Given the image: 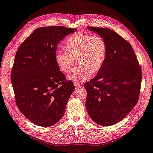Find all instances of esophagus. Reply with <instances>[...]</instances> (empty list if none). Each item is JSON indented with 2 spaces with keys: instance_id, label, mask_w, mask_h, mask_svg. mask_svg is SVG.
<instances>
[{
  "instance_id": "esophagus-1",
  "label": "esophagus",
  "mask_w": 153,
  "mask_h": 153,
  "mask_svg": "<svg viewBox=\"0 0 153 153\" xmlns=\"http://www.w3.org/2000/svg\"><path fill=\"white\" fill-rule=\"evenodd\" d=\"M74 85L76 86V88H81V84L80 83H78V82H74Z\"/></svg>"
}]
</instances>
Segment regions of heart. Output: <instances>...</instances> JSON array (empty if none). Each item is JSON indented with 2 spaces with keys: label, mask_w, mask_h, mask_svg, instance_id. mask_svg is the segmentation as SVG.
Returning <instances> with one entry per match:
<instances>
[{
  "label": "heart",
  "mask_w": 153,
  "mask_h": 153,
  "mask_svg": "<svg viewBox=\"0 0 153 153\" xmlns=\"http://www.w3.org/2000/svg\"><path fill=\"white\" fill-rule=\"evenodd\" d=\"M65 51H57L55 61L62 72L67 74L75 65H79L68 76L70 81L81 82L88 80L92 74L101 71L107 57V44L98 35L76 34L64 44Z\"/></svg>",
  "instance_id": "b5f03b06"
}]
</instances>
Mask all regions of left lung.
<instances>
[{
  "label": "left lung",
  "instance_id": "obj_1",
  "mask_svg": "<svg viewBox=\"0 0 153 153\" xmlns=\"http://www.w3.org/2000/svg\"><path fill=\"white\" fill-rule=\"evenodd\" d=\"M107 44V57L97 75L84 84L85 108L90 117L102 126L114 125L137 102L141 69L131 44L109 29L87 27Z\"/></svg>",
  "mask_w": 153,
  "mask_h": 153
}]
</instances>
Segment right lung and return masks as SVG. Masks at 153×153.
<instances>
[{
	"mask_svg": "<svg viewBox=\"0 0 153 153\" xmlns=\"http://www.w3.org/2000/svg\"><path fill=\"white\" fill-rule=\"evenodd\" d=\"M76 30L62 26L37 28L16 52L11 71L16 104L37 126L49 127L60 120L75 89L59 71L55 53L60 41Z\"/></svg>",
	"mask_w": 153,
	"mask_h": 153,
	"instance_id": "add662e5",
	"label": "right lung"
}]
</instances>
